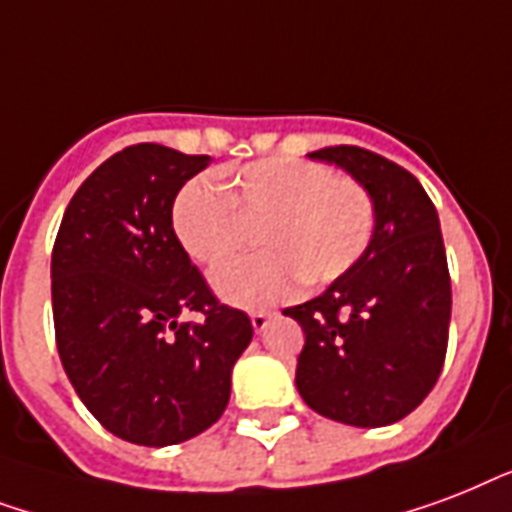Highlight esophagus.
<instances>
[{"mask_svg": "<svg viewBox=\"0 0 512 512\" xmlns=\"http://www.w3.org/2000/svg\"><path fill=\"white\" fill-rule=\"evenodd\" d=\"M269 320H272V312H267V310L253 312V315H251L253 331H256V334H261V331H264V328L269 326Z\"/></svg>", "mask_w": 512, "mask_h": 512, "instance_id": "esophagus-1", "label": "esophagus"}]
</instances>
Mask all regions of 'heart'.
I'll return each mask as SVG.
<instances>
[{"mask_svg": "<svg viewBox=\"0 0 512 512\" xmlns=\"http://www.w3.org/2000/svg\"><path fill=\"white\" fill-rule=\"evenodd\" d=\"M221 194L192 178L178 189L170 224L181 251L200 267H219L243 243V224H256L264 253L213 272L221 299L256 310L296 291L299 280L323 285L344 275L374 232V200L352 178H331L315 162L272 157L227 173Z\"/></svg>", "mask_w": 512, "mask_h": 512, "instance_id": "obj_1", "label": "heart"}]
</instances>
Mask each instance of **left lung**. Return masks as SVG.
Masks as SVG:
<instances>
[{"label": "left lung", "mask_w": 512, "mask_h": 512, "mask_svg": "<svg viewBox=\"0 0 512 512\" xmlns=\"http://www.w3.org/2000/svg\"><path fill=\"white\" fill-rule=\"evenodd\" d=\"M307 157L355 178L376 219L344 275L283 310L304 331L296 390L320 417L392 425L430 395L446 358L451 280L438 211L408 170L368 149L328 146Z\"/></svg>", "instance_id": "1"}]
</instances>
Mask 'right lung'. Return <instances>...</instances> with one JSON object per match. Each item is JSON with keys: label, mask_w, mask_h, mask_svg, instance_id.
I'll return each mask as SVG.
<instances>
[{"label": "right lung", "mask_w": 512, "mask_h": 512, "mask_svg": "<svg viewBox=\"0 0 512 512\" xmlns=\"http://www.w3.org/2000/svg\"><path fill=\"white\" fill-rule=\"evenodd\" d=\"M208 154L136 144L85 178L53 245V320L63 371L117 438L173 446L205 433L229 403L232 368L253 339L181 251L170 208ZM205 321L181 324L180 312Z\"/></svg>", "instance_id": "right-lung-1"}]
</instances>
